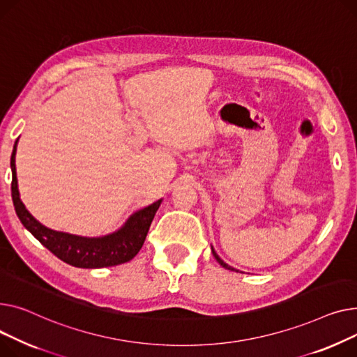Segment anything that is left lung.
Masks as SVG:
<instances>
[{"label":"left lung","mask_w":357,"mask_h":357,"mask_svg":"<svg viewBox=\"0 0 357 357\" xmlns=\"http://www.w3.org/2000/svg\"><path fill=\"white\" fill-rule=\"evenodd\" d=\"M212 252H213V257L216 258V261H218V262H219V264H220L223 268H226V269H230V271H236L235 268H232V266H229L227 264H225V262H223V261L219 258V255L215 252V249H212ZM236 272H238V271H236Z\"/></svg>","instance_id":"8db88e82"}]
</instances>
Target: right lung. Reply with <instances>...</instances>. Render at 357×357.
I'll list each match as a JSON object with an SVG mask.
<instances>
[{
  "label": "right lung",
  "instance_id": "obj_1",
  "mask_svg": "<svg viewBox=\"0 0 357 357\" xmlns=\"http://www.w3.org/2000/svg\"><path fill=\"white\" fill-rule=\"evenodd\" d=\"M15 151L17 141L14 144L11 154V196L15 213L29 232H31V235L41 245L46 246L53 255H56L63 262L77 268H103L128 262L139 252L161 200L134 213L123 227L108 236L83 238L56 232V230H52L38 223L29 213L23 202L20 200L15 174Z\"/></svg>",
  "mask_w": 357,
  "mask_h": 357
}]
</instances>
